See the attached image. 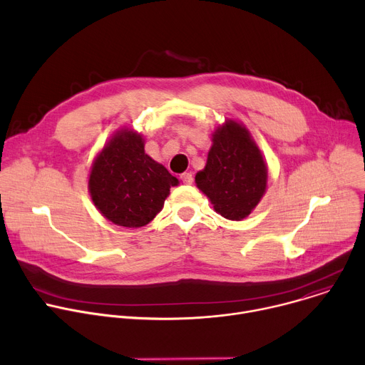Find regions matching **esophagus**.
Masks as SVG:
<instances>
[{
  "label": "esophagus",
  "mask_w": 365,
  "mask_h": 365,
  "mask_svg": "<svg viewBox=\"0 0 365 365\" xmlns=\"http://www.w3.org/2000/svg\"><path fill=\"white\" fill-rule=\"evenodd\" d=\"M180 180L185 183V185H190L193 182V176L192 173H182L180 175Z\"/></svg>",
  "instance_id": "esophagus-1"
}]
</instances>
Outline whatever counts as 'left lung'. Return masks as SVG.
Masks as SVG:
<instances>
[{"label": "left lung", "instance_id": "1", "mask_svg": "<svg viewBox=\"0 0 365 365\" xmlns=\"http://www.w3.org/2000/svg\"><path fill=\"white\" fill-rule=\"evenodd\" d=\"M195 182L224 218L241 221L251 214L266 193L267 166L242 124L227 120L214 131L205 169Z\"/></svg>", "mask_w": 365, "mask_h": 365}]
</instances>
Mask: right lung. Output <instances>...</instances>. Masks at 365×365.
I'll return each instance as SVG.
<instances>
[{
  "instance_id": "obj_1",
  "label": "right lung",
  "mask_w": 365,
  "mask_h": 365,
  "mask_svg": "<svg viewBox=\"0 0 365 365\" xmlns=\"http://www.w3.org/2000/svg\"><path fill=\"white\" fill-rule=\"evenodd\" d=\"M179 180L144 151L141 134L118 130L92 163L88 189L96 210L115 225L138 228L154 220Z\"/></svg>"
}]
</instances>
